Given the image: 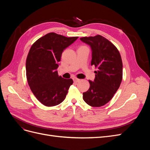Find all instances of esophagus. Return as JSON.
Segmentation results:
<instances>
[{
  "mask_svg": "<svg viewBox=\"0 0 150 150\" xmlns=\"http://www.w3.org/2000/svg\"><path fill=\"white\" fill-rule=\"evenodd\" d=\"M79 81H80V79H79L78 78H74V83H78V82H79Z\"/></svg>",
  "mask_w": 150,
  "mask_h": 150,
  "instance_id": "34e87169",
  "label": "esophagus"
}]
</instances>
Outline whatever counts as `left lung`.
I'll return each instance as SVG.
<instances>
[{"mask_svg":"<svg viewBox=\"0 0 150 150\" xmlns=\"http://www.w3.org/2000/svg\"><path fill=\"white\" fill-rule=\"evenodd\" d=\"M91 47V66L98 68L90 87L83 93V99L88 105L100 107L110 101L120 88L122 78V63L118 50L110 40L100 35L80 38Z\"/></svg>","mask_w":150,"mask_h":150,"instance_id":"1","label":"left lung"}]
</instances>
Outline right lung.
I'll return each instance as SVG.
<instances>
[{
    "label": "right lung",
    "mask_w": 150,
    "mask_h": 150,
    "mask_svg": "<svg viewBox=\"0 0 150 150\" xmlns=\"http://www.w3.org/2000/svg\"><path fill=\"white\" fill-rule=\"evenodd\" d=\"M78 37L66 38L51 33L33 44L26 60V76L35 98L44 106H54L66 97L72 79L59 76L57 69L62 52Z\"/></svg>",
    "instance_id": "1"
}]
</instances>
